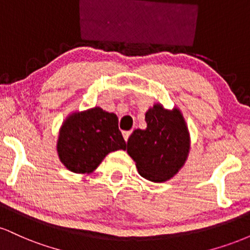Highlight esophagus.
Segmentation results:
<instances>
[{
  "label": "esophagus",
  "mask_w": 250,
  "mask_h": 250,
  "mask_svg": "<svg viewBox=\"0 0 250 250\" xmlns=\"http://www.w3.org/2000/svg\"><path fill=\"white\" fill-rule=\"evenodd\" d=\"M130 134H131V131H130V130H128V131H123V137H125V141H128V139H129V136H130Z\"/></svg>",
  "instance_id": "obj_1"
}]
</instances>
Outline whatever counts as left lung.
<instances>
[{
  "mask_svg": "<svg viewBox=\"0 0 250 250\" xmlns=\"http://www.w3.org/2000/svg\"><path fill=\"white\" fill-rule=\"evenodd\" d=\"M147 128L136 129L127 142V151L141 176L163 182L177 174L190 148L189 131L177 108L165 109L160 103L146 113Z\"/></svg>",
  "mask_w": 250,
  "mask_h": 250,
  "instance_id": "left-lung-1",
  "label": "left lung"
}]
</instances>
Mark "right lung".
I'll return each instance as SVG.
<instances>
[{"label": "right lung", "mask_w": 250, "mask_h": 250, "mask_svg": "<svg viewBox=\"0 0 250 250\" xmlns=\"http://www.w3.org/2000/svg\"><path fill=\"white\" fill-rule=\"evenodd\" d=\"M125 146L117 116L95 107L76 111L65 119L60 129L57 154L70 171L89 174L109 153L125 150Z\"/></svg>", "instance_id": "1"}]
</instances>
